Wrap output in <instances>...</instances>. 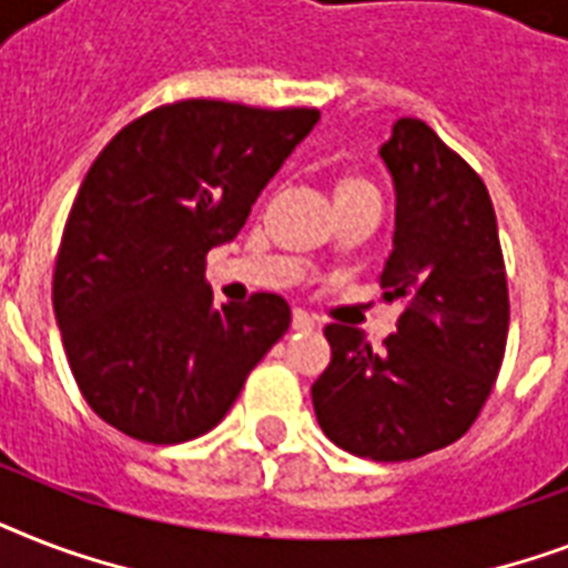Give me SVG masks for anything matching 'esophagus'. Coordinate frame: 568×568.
I'll list each match as a JSON object with an SVG mask.
<instances>
[{
  "mask_svg": "<svg viewBox=\"0 0 568 568\" xmlns=\"http://www.w3.org/2000/svg\"><path fill=\"white\" fill-rule=\"evenodd\" d=\"M292 327L297 329V333H310V329H315V318H312L310 312L294 310V315H292Z\"/></svg>",
  "mask_w": 568,
  "mask_h": 568,
  "instance_id": "1",
  "label": "esophagus"
}]
</instances>
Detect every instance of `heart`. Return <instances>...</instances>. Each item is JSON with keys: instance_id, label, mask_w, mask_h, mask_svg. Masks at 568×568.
Instances as JSON below:
<instances>
[{"instance_id": "obj_1", "label": "heart", "mask_w": 568, "mask_h": 568, "mask_svg": "<svg viewBox=\"0 0 568 568\" xmlns=\"http://www.w3.org/2000/svg\"><path fill=\"white\" fill-rule=\"evenodd\" d=\"M359 189H372L363 176H342L336 182V194H345V191H359Z\"/></svg>"}]
</instances>
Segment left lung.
I'll return each instance as SVG.
<instances>
[{"label": "left lung", "instance_id": "obj_1", "mask_svg": "<svg viewBox=\"0 0 568 568\" xmlns=\"http://www.w3.org/2000/svg\"><path fill=\"white\" fill-rule=\"evenodd\" d=\"M379 155L397 212L395 250L377 283L404 312L379 351L329 324L333 359L312 404L338 448L404 463L475 424L501 372L510 294L493 200L475 168L415 118L397 120Z\"/></svg>", "mask_w": 568, "mask_h": 568}]
</instances>
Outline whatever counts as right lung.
Here are the masks:
<instances>
[{
    "mask_svg": "<svg viewBox=\"0 0 568 568\" xmlns=\"http://www.w3.org/2000/svg\"><path fill=\"white\" fill-rule=\"evenodd\" d=\"M318 109L180 100L120 129L67 217L52 306L93 413L138 442L176 445L230 413L292 310L258 292L212 306L205 256L250 209Z\"/></svg>",
    "mask_w": 568,
    "mask_h": 568,
    "instance_id": "obj_1",
    "label": "right lung"
}]
</instances>
